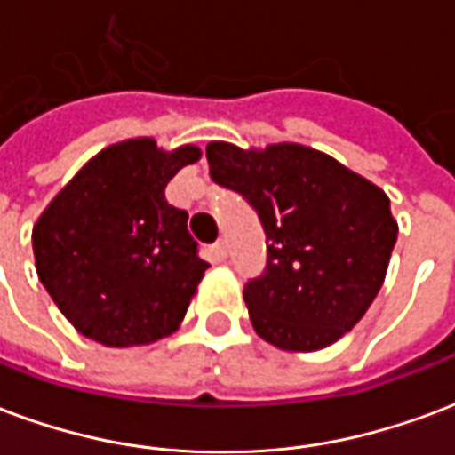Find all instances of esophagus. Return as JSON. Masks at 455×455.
I'll list each match as a JSON object with an SVG mask.
<instances>
[{"mask_svg": "<svg viewBox=\"0 0 455 455\" xmlns=\"http://www.w3.org/2000/svg\"><path fill=\"white\" fill-rule=\"evenodd\" d=\"M212 253H214V258H217V260H227V255H228L227 241H224V238H219L217 243L212 245Z\"/></svg>", "mask_w": 455, "mask_h": 455, "instance_id": "obj_1", "label": "esophagus"}]
</instances>
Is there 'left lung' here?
Instances as JSON below:
<instances>
[{
  "label": "left lung",
  "instance_id": "8db88e82",
  "mask_svg": "<svg viewBox=\"0 0 455 455\" xmlns=\"http://www.w3.org/2000/svg\"><path fill=\"white\" fill-rule=\"evenodd\" d=\"M212 180L260 217L267 262L243 289L255 332L287 352L338 342L379 294L398 224L388 195L301 144H207Z\"/></svg>",
  "mask_w": 455,
  "mask_h": 455
}]
</instances>
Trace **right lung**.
Instances as JSON below:
<instances>
[{
    "label": "right lung",
    "mask_w": 455,
    "mask_h": 455,
    "mask_svg": "<svg viewBox=\"0 0 455 455\" xmlns=\"http://www.w3.org/2000/svg\"><path fill=\"white\" fill-rule=\"evenodd\" d=\"M200 159L185 144L164 151L127 140L96 154L33 227L36 270L84 338L134 347L183 321L210 267L188 231V212L166 200L178 171Z\"/></svg>",
    "instance_id": "add662e5"
}]
</instances>
